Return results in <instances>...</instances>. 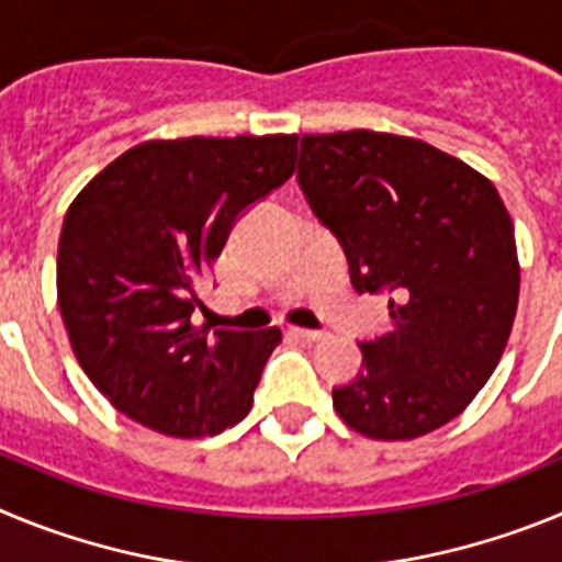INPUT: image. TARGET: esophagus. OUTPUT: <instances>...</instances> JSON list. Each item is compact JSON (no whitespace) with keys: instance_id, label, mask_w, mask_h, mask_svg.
Returning a JSON list of instances; mask_svg holds the SVG:
<instances>
[{"instance_id":"1","label":"esophagus","mask_w":562,"mask_h":562,"mask_svg":"<svg viewBox=\"0 0 562 562\" xmlns=\"http://www.w3.org/2000/svg\"><path fill=\"white\" fill-rule=\"evenodd\" d=\"M292 335L301 337V340H321V337H324V331H317V329H301V326H292Z\"/></svg>"}]
</instances>
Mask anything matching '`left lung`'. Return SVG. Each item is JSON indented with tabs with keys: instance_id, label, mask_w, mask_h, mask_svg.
<instances>
[{
	"instance_id": "8db88e82",
	"label": "left lung",
	"mask_w": 562,
	"mask_h": 562,
	"mask_svg": "<svg viewBox=\"0 0 562 562\" xmlns=\"http://www.w3.org/2000/svg\"><path fill=\"white\" fill-rule=\"evenodd\" d=\"M297 186L349 258L357 292L389 295V331L331 389L369 439L448 425L493 376L518 310L515 227L486 177L400 134H304Z\"/></svg>"
}]
</instances>
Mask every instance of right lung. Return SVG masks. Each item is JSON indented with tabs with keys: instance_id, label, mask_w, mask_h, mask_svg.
<instances>
[{
	"instance_id": "obj_1",
	"label": "right lung",
	"mask_w": 562,
	"mask_h": 562,
	"mask_svg": "<svg viewBox=\"0 0 562 562\" xmlns=\"http://www.w3.org/2000/svg\"><path fill=\"white\" fill-rule=\"evenodd\" d=\"M295 134L128 148L69 205L58 310L81 369L128 419L177 439L247 416L281 329L193 326L196 281L252 202L295 171Z\"/></svg>"
}]
</instances>
